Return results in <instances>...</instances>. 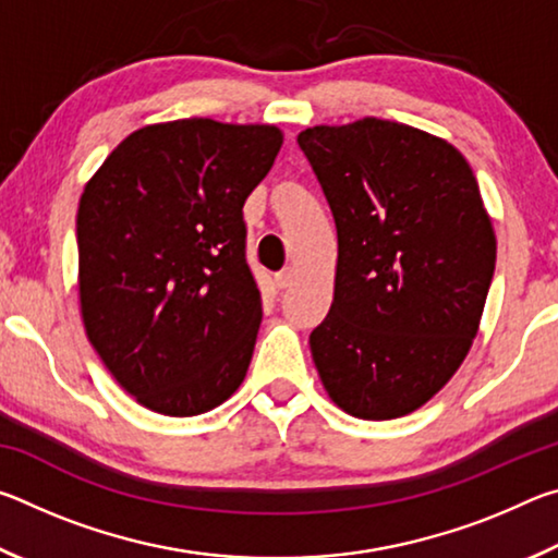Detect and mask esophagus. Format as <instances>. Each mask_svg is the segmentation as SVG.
<instances>
[{
	"instance_id": "obj_1",
	"label": "esophagus",
	"mask_w": 558,
	"mask_h": 558,
	"mask_svg": "<svg viewBox=\"0 0 558 558\" xmlns=\"http://www.w3.org/2000/svg\"><path fill=\"white\" fill-rule=\"evenodd\" d=\"M292 280H295V270H292V268H286V270H280L278 276H276V286L286 290V288H290V286H292Z\"/></svg>"
}]
</instances>
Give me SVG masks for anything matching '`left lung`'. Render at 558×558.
<instances>
[{
	"label": "left lung",
	"mask_w": 558,
	"mask_h": 558,
	"mask_svg": "<svg viewBox=\"0 0 558 558\" xmlns=\"http://www.w3.org/2000/svg\"><path fill=\"white\" fill-rule=\"evenodd\" d=\"M337 226L335 300L310 335L339 409L389 421L421 409L465 359L497 241L456 147L364 118L298 135Z\"/></svg>",
	"instance_id": "1"
}]
</instances>
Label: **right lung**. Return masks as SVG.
<instances>
[{"mask_svg": "<svg viewBox=\"0 0 558 558\" xmlns=\"http://www.w3.org/2000/svg\"><path fill=\"white\" fill-rule=\"evenodd\" d=\"M280 145L272 125L159 122L122 140L83 189V325L145 409L199 415L245 379L263 307L243 204Z\"/></svg>", "mask_w": 558, "mask_h": 558, "instance_id": "1", "label": "right lung"}]
</instances>
